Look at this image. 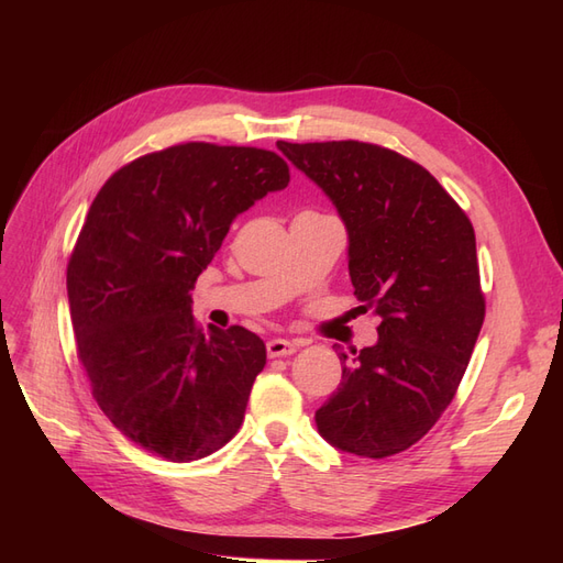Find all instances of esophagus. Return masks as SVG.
I'll list each match as a JSON object with an SVG mask.
<instances>
[{
  "instance_id": "obj_1",
  "label": "esophagus",
  "mask_w": 563,
  "mask_h": 563,
  "mask_svg": "<svg viewBox=\"0 0 563 563\" xmlns=\"http://www.w3.org/2000/svg\"><path fill=\"white\" fill-rule=\"evenodd\" d=\"M296 350H298V345L291 343V340H286V338H272V340H267V354L272 356V360H275V356L294 354Z\"/></svg>"
}]
</instances>
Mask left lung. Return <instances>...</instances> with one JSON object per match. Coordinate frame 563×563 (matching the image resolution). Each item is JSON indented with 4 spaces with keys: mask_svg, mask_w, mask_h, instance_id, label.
Wrapping results in <instances>:
<instances>
[{
    "mask_svg": "<svg viewBox=\"0 0 563 563\" xmlns=\"http://www.w3.org/2000/svg\"><path fill=\"white\" fill-rule=\"evenodd\" d=\"M277 147L331 199L354 296L380 319L376 345H333L343 380L314 413L317 430L352 455L401 453L446 411L482 331L474 228L430 172L397 152L360 141Z\"/></svg>",
    "mask_w": 563,
    "mask_h": 563,
    "instance_id": "obj_1",
    "label": "left lung"
}]
</instances>
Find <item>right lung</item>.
Masks as SVG:
<instances>
[{
	"instance_id": "right-lung-1",
	"label": "right lung",
	"mask_w": 563,
	"mask_h": 563,
	"mask_svg": "<svg viewBox=\"0 0 563 563\" xmlns=\"http://www.w3.org/2000/svg\"><path fill=\"white\" fill-rule=\"evenodd\" d=\"M288 185L269 150L185 143L126 164L100 187L67 265L77 354L114 428L190 463L240 430L263 340L192 317V286L234 218Z\"/></svg>"
}]
</instances>
